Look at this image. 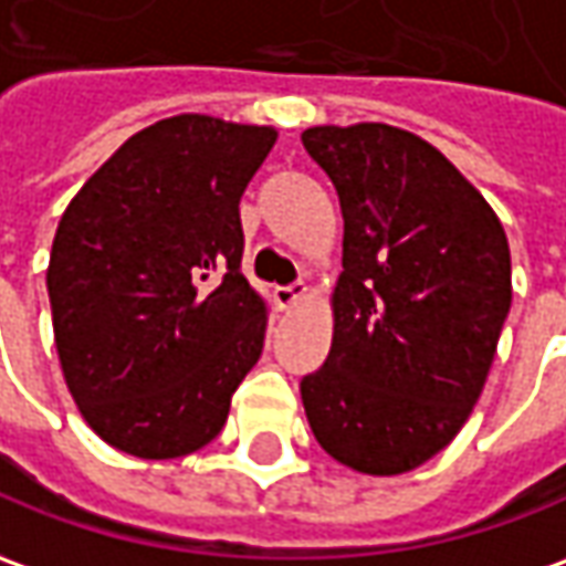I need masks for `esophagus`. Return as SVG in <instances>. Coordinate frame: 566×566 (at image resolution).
<instances>
[{
    "instance_id": "obj_1",
    "label": "esophagus",
    "mask_w": 566,
    "mask_h": 566,
    "mask_svg": "<svg viewBox=\"0 0 566 566\" xmlns=\"http://www.w3.org/2000/svg\"><path fill=\"white\" fill-rule=\"evenodd\" d=\"M306 297H310V287L303 282L287 284V287H275V303H279L282 310H294V306H300Z\"/></svg>"
}]
</instances>
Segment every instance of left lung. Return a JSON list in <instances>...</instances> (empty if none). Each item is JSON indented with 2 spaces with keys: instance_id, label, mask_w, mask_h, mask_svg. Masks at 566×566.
Returning <instances> with one entry per match:
<instances>
[{
  "instance_id": "8db88e82",
  "label": "left lung",
  "mask_w": 566,
  "mask_h": 566,
  "mask_svg": "<svg viewBox=\"0 0 566 566\" xmlns=\"http://www.w3.org/2000/svg\"><path fill=\"white\" fill-rule=\"evenodd\" d=\"M303 148L344 213L325 365L300 380L318 446L359 474H406L455 440L511 310L502 222L443 154L387 123L313 126Z\"/></svg>"
}]
</instances>
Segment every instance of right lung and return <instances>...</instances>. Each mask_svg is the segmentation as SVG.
Returning <instances> with one entry per match:
<instances>
[{
	"mask_svg": "<svg viewBox=\"0 0 566 566\" xmlns=\"http://www.w3.org/2000/svg\"><path fill=\"white\" fill-rule=\"evenodd\" d=\"M272 126L207 114L126 138L57 222L52 328L80 415L136 459H182L217 437L266 337L241 275L238 201Z\"/></svg>",
	"mask_w": 566,
	"mask_h": 566,
	"instance_id": "obj_1",
	"label": "right lung"
}]
</instances>
